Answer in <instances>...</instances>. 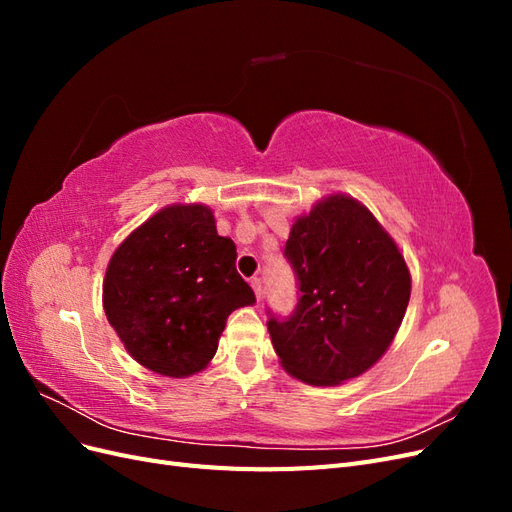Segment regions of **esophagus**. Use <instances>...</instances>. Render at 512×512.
I'll list each match as a JSON object with an SVG mask.
<instances>
[{
  "mask_svg": "<svg viewBox=\"0 0 512 512\" xmlns=\"http://www.w3.org/2000/svg\"><path fill=\"white\" fill-rule=\"evenodd\" d=\"M250 284H252V288H254V292H256V297L260 299V294H262V282H260V277H252Z\"/></svg>",
  "mask_w": 512,
  "mask_h": 512,
  "instance_id": "34e87169",
  "label": "esophagus"
}]
</instances>
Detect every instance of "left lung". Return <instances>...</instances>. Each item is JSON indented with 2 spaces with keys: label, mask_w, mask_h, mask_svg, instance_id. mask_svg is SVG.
Wrapping results in <instances>:
<instances>
[{
  "label": "left lung",
  "mask_w": 512,
  "mask_h": 512,
  "mask_svg": "<svg viewBox=\"0 0 512 512\" xmlns=\"http://www.w3.org/2000/svg\"><path fill=\"white\" fill-rule=\"evenodd\" d=\"M297 307L269 309L273 348L288 374L314 386L361 376L391 346L410 301V271L359 200L333 194L292 224L284 250Z\"/></svg>",
  "instance_id": "1"
}]
</instances>
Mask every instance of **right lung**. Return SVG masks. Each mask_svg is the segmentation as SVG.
<instances>
[{
	"label": "right lung",
	"instance_id": "add662e5",
	"mask_svg": "<svg viewBox=\"0 0 512 512\" xmlns=\"http://www.w3.org/2000/svg\"><path fill=\"white\" fill-rule=\"evenodd\" d=\"M235 260V243L218 235L205 205L166 207L138 226L102 288L106 318L132 359L170 378L205 369L226 318L256 303Z\"/></svg>",
	"mask_w": 512,
	"mask_h": 512
}]
</instances>
